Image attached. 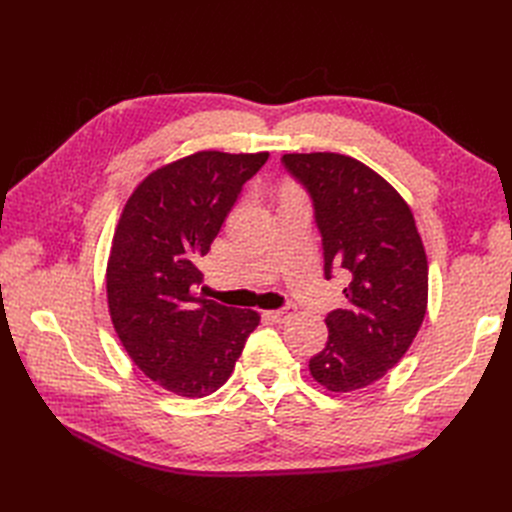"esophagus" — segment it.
<instances>
[{
  "label": "esophagus",
  "instance_id": "1",
  "mask_svg": "<svg viewBox=\"0 0 512 512\" xmlns=\"http://www.w3.org/2000/svg\"><path fill=\"white\" fill-rule=\"evenodd\" d=\"M292 316H294V307H292V305H286L284 309H273V312H267V318L273 320V322H277V324H282V322L290 320Z\"/></svg>",
  "mask_w": 512,
  "mask_h": 512
}]
</instances>
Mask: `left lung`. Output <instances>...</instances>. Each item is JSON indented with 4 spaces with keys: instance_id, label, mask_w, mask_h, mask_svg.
<instances>
[{
    "instance_id": "8db88e82",
    "label": "left lung",
    "mask_w": 512,
    "mask_h": 512,
    "mask_svg": "<svg viewBox=\"0 0 512 512\" xmlns=\"http://www.w3.org/2000/svg\"><path fill=\"white\" fill-rule=\"evenodd\" d=\"M312 198L324 277L342 271L346 307L327 314L329 339L309 359L316 382L350 393L401 361L427 309V256L406 200L363 162L339 153H286Z\"/></svg>"
}]
</instances>
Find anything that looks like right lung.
<instances>
[{"instance_id":"add662e5","label":"right lung","mask_w":512,"mask_h":512,"mask_svg":"<svg viewBox=\"0 0 512 512\" xmlns=\"http://www.w3.org/2000/svg\"><path fill=\"white\" fill-rule=\"evenodd\" d=\"M269 153L198 151L162 166L123 207L106 269L108 312L130 359L181 397L230 378L260 316L198 292V262Z\"/></svg>"}]
</instances>
